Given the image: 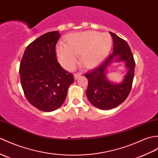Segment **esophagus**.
Instances as JSON below:
<instances>
[{
  "label": "esophagus",
  "mask_w": 158,
  "mask_h": 158,
  "mask_svg": "<svg viewBox=\"0 0 158 158\" xmlns=\"http://www.w3.org/2000/svg\"><path fill=\"white\" fill-rule=\"evenodd\" d=\"M82 73H75V74L74 75V77H75V79H77L81 75Z\"/></svg>",
  "instance_id": "34e87169"
}]
</instances>
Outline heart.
<instances>
[{
  "mask_svg": "<svg viewBox=\"0 0 158 158\" xmlns=\"http://www.w3.org/2000/svg\"><path fill=\"white\" fill-rule=\"evenodd\" d=\"M112 46V38L108 33L95 31L77 33L69 35L67 44H58L56 53L60 64L70 70L77 62L78 54L87 67L99 65L107 57Z\"/></svg>",
  "mask_w": 158,
  "mask_h": 158,
  "instance_id": "heart-1",
  "label": "heart"
}]
</instances>
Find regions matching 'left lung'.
I'll return each instance as SVG.
<instances>
[{
    "mask_svg": "<svg viewBox=\"0 0 158 158\" xmlns=\"http://www.w3.org/2000/svg\"><path fill=\"white\" fill-rule=\"evenodd\" d=\"M114 42L113 53L94 70L85 75L88 79L86 95L95 107L110 110L119 106L126 100L131 91L134 78L135 62L127 42L110 31ZM124 61L128 72L120 84L112 83L106 78V69L112 61Z\"/></svg>",
    "mask_w": 158,
    "mask_h": 158,
    "instance_id": "obj_1",
    "label": "left lung"
}]
</instances>
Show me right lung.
Masks as SVG:
<instances>
[{"label":"right lung","mask_w":158,"mask_h":158,"mask_svg":"<svg viewBox=\"0 0 158 158\" xmlns=\"http://www.w3.org/2000/svg\"><path fill=\"white\" fill-rule=\"evenodd\" d=\"M58 31L48 32L27 46L19 67L22 89L28 102L43 112L56 110L64 103L73 74L58 62Z\"/></svg>","instance_id":"obj_1"}]
</instances>
